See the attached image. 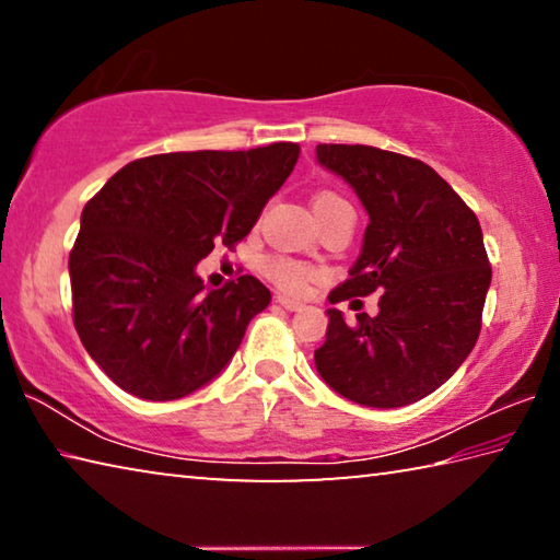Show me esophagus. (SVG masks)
Masks as SVG:
<instances>
[{"instance_id":"esophagus-1","label":"esophagus","mask_w":560,"mask_h":560,"mask_svg":"<svg viewBox=\"0 0 560 560\" xmlns=\"http://www.w3.org/2000/svg\"><path fill=\"white\" fill-rule=\"evenodd\" d=\"M277 301H279L281 306L287 308V311H301V308H303V303L296 301V299H291V296H277Z\"/></svg>"}]
</instances>
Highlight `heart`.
I'll return each mask as SVG.
<instances>
[{
  "mask_svg": "<svg viewBox=\"0 0 560 560\" xmlns=\"http://www.w3.org/2000/svg\"><path fill=\"white\" fill-rule=\"evenodd\" d=\"M328 197H336V195L324 192V195L316 197V202L328 200ZM267 271H269V277L273 281L281 283L283 289H291V291H301L308 283V279L314 277V271H311L306 264H299V261H291V259H283V257L269 259Z\"/></svg>",
  "mask_w": 560,
  "mask_h": 560,
  "instance_id": "heart-1",
  "label": "heart"
}]
</instances>
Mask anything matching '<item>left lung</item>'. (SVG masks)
Instances as JSON below:
<instances>
[{"label":"left lung","instance_id":"1","mask_svg":"<svg viewBox=\"0 0 560 560\" xmlns=\"http://www.w3.org/2000/svg\"><path fill=\"white\" fill-rule=\"evenodd\" d=\"M316 160L371 217L350 279L328 301L381 291L377 316L358 314L353 326L326 311L316 371L358 405H412L447 383L479 338L491 283L479 220L422 160L371 145H318Z\"/></svg>","mask_w":560,"mask_h":560}]
</instances>
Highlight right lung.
Here are the masks:
<instances>
[{
    "label": "right lung",
    "instance_id": "obj_1",
    "mask_svg": "<svg viewBox=\"0 0 560 560\" xmlns=\"http://www.w3.org/2000/svg\"><path fill=\"white\" fill-rule=\"evenodd\" d=\"M296 143L132 160L83 207L69 257L73 326L122 390L177 400L220 375L271 291L244 277L205 289L197 264L234 246L299 160Z\"/></svg>",
    "mask_w": 560,
    "mask_h": 560
}]
</instances>
